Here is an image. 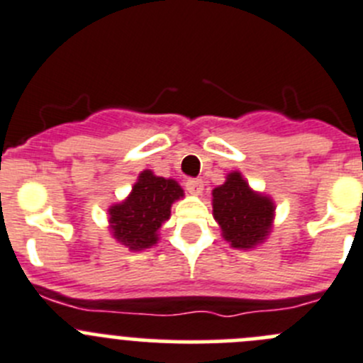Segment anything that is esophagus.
<instances>
[{
	"instance_id": "34e87169",
	"label": "esophagus",
	"mask_w": 363,
	"mask_h": 363,
	"mask_svg": "<svg viewBox=\"0 0 363 363\" xmlns=\"http://www.w3.org/2000/svg\"><path fill=\"white\" fill-rule=\"evenodd\" d=\"M186 189L191 195H201L202 189H204V182L201 179H189V181H186Z\"/></svg>"
}]
</instances>
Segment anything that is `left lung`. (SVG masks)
Instances as JSON below:
<instances>
[{
    "label": "left lung",
    "mask_w": 363,
    "mask_h": 363,
    "mask_svg": "<svg viewBox=\"0 0 363 363\" xmlns=\"http://www.w3.org/2000/svg\"><path fill=\"white\" fill-rule=\"evenodd\" d=\"M211 195L213 218L233 249H254L269 238L276 204L269 195L254 191L240 172L228 174L225 182L216 186Z\"/></svg>",
    "instance_id": "obj_1"
}]
</instances>
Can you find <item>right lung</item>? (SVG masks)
Returning a JSON list of instances; mask_svg holds the SVG:
<instances>
[{
  "label": "right lung",
  "instance_id": "1",
  "mask_svg": "<svg viewBox=\"0 0 363 363\" xmlns=\"http://www.w3.org/2000/svg\"><path fill=\"white\" fill-rule=\"evenodd\" d=\"M184 197L174 179L143 170L127 199L109 208V231L116 242L130 250H145L159 242V229L170 218L172 204Z\"/></svg>",
  "mask_w": 363,
  "mask_h": 363
}]
</instances>
